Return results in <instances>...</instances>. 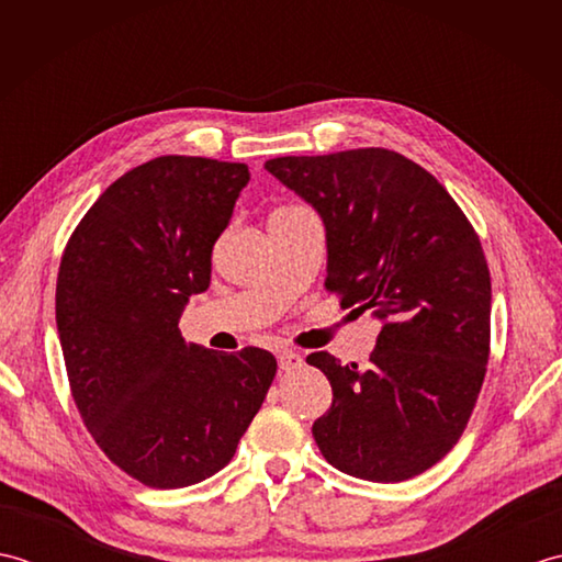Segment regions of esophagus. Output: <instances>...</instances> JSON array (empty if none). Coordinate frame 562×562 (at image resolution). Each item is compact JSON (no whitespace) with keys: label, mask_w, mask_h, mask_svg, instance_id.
<instances>
[{"label":"esophagus","mask_w":562,"mask_h":562,"mask_svg":"<svg viewBox=\"0 0 562 562\" xmlns=\"http://www.w3.org/2000/svg\"><path fill=\"white\" fill-rule=\"evenodd\" d=\"M278 364H280L282 372H288V374L290 372H300V369L304 367V357L292 352V350H280L278 352Z\"/></svg>","instance_id":"1"}]
</instances>
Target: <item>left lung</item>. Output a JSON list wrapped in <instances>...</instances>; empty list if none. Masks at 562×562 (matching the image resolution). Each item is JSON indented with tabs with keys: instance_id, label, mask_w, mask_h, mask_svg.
Segmentation results:
<instances>
[{
	"instance_id": "obj_1",
	"label": "left lung",
	"mask_w": 562,
	"mask_h": 562,
	"mask_svg": "<svg viewBox=\"0 0 562 562\" xmlns=\"http://www.w3.org/2000/svg\"><path fill=\"white\" fill-rule=\"evenodd\" d=\"M266 169L324 220L326 290L384 321L367 369L306 357L333 389L312 427L321 453L376 483L432 469L469 425L491 357V270L473 224L432 173L391 149L278 157Z\"/></svg>"
}]
</instances>
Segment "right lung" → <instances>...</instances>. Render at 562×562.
Segmentation results:
<instances>
[{
    "label": "right lung",
    "instance_id": "right-lung-1",
    "mask_svg": "<svg viewBox=\"0 0 562 562\" xmlns=\"http://www.w3.org/2000/svg\"><path fill=\"white\" fill-rule=\"evenodd\" d=\"M248 166L157 157L103 190L59 260L55 318L69 391L89 435L149 487H186L232 461L278 362L186 342L190 294L210 288L212 246Z\"/></svg>",
    "mask_w": 562,
    "mask_h": 562
}]
</instances>
